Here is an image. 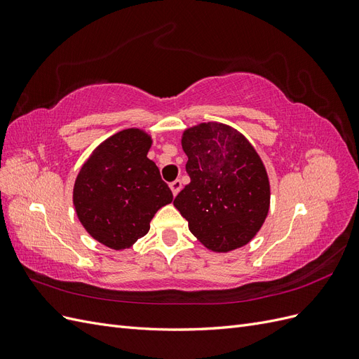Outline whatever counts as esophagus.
Segmentation results:
<instances>
[{"label":"esophagus","instance_id":"34e87169","mask_svg":"<svg viewBox=\"0 0 359 359\" xmlns=\"http://www.w3.org/2000/svg\"><path fill=\"white\" fill-rule=\"evenodd\" d=\"M181 187H182V184H181L180 180H175V181L170 182V190H172V193H173V196H177V194H178L180 190H181Z\"/></svg>","mask_w":359,"mask_h":359}]
</instances>
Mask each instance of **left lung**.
I'll return each instance as SVG.
<instances>
[{
	"label": "left lung",
	"mask_w": 359,
	"mask_h": 359,
	"mask_svg": "<svg viewBox=\"0 0 359 359\" xmlns=\"http://www.w3.org/2000/svg\"><path fill=\"white\" fill-rule=\"evenodd\" d=\"M190 184L173 201L190 232L212 252L245 245L269 210V181L252 144L235 128L202 123L186 130Z\"/></svg>",
	"instance_id": "8db88e82"
}]
</instances>
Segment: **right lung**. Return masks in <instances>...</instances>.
<instances>
[{
	"mask_svg": "<svg viewBox=\"0 0 359 359\" xmlns=\"http://www.w3.org/2000/svg\"><path fill=\"white\" fill-rule=\"evenodd\" d=\"M151 137L139 128L106 139L83 163L73 203L94 240L114 250L128 248L149 231L154 214L172 202V191L147 157Z\"/></svg>",
	"mask_w": 359,
	"mask_h": 359,
	"instance_id": "obj_1",
	"label": "right lung"
}]
</instances>
